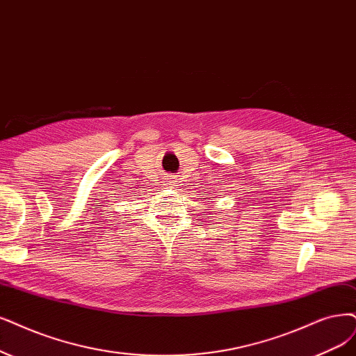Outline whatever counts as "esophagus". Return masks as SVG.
<instances>
[{
  "label": "esophagus",
  "mask_w": 356,
  "mask_h": 356,
  "mask_svg": "<svg viewBox=\"0 0 356 356\" xmlns=\"http://www.w3.org/2000/svg\"><path fill=\"white\" fill-rule=\"evenodd\" d=\"M167 179V183H165V185H175V183H176V176H173V175H168V176H165Z\"/></svg>",
  "instance_id": "obj_1"
}]
</instances>
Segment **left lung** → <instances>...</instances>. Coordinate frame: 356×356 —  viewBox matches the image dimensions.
I'll return each mask as SVG.
<instances>
[{
    "label": "left lung",
    "mask_w": 356,
    "mask_h": 356,
    "mask_svg": "<svg viewBox=\"0 0 356 356\" xmlns=\"http://www.w3.org/2000/svg\"><path fill=\"white\" fill-rule=\"evenodd\" d=\"M205 195H209V193H205ZM201 200H204V198H201ZM207 200V198H205Z\"/></svg>",
    "instance_id": "obj_1"
}]
</instances>
